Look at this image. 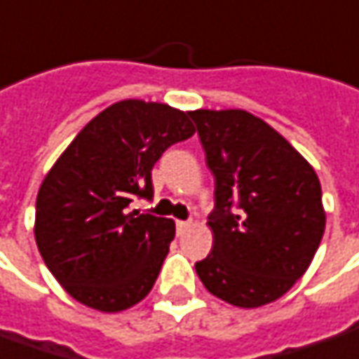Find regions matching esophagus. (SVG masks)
Masks as SVG:
<instances>
[{"label": "esophagus", "instance_id": "obj_1", "mask_svg": "<svg viewBox=\"0 0 359 359\" xmlns=\"http://www.w3.org/2000/svg\"><path fill=\"white\" fill-rule=\"evenodd\" d=\"M189 226H191V220H177V232L179 234H182Z\"/></svg>", "mask_w": 359, "mask_h": 359}]
</instances>
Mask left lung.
<instances>
[{
  "mask_svg": "<svg viewBox=\"0 0 359 359\" xmlns=\"http://www.w3.org/2000/svg\"><path fill=\"white\" fill-rule=\"evenodd\" d=\"M215 175L204 288L238 308L278 300L302 278L326 229L316 170L262 118L241 109L189 113Z\"/></svg>",
  "mask_w": 359,
  "mask_h": 359,
  "instance_id": "1",
  "label": "left lung"
}]
</instances>
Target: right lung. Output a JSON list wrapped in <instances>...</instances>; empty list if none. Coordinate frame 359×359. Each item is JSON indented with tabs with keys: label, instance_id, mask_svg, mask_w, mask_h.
Segmentation results:
<instances>
[{
	"label": "right lung",
	"instance_id": "right-lung-1",
	"mask_svg": "<svg viewBox=\"0 0 359 359\" xmlns=\"http://www.w3.org/2000/svg\"><path fill=\"white\" fill-rule=\"evenodd\" d=\"M192 135L189 113L118 101L89 121L47 172L35 203V242L49 272L77 302L121 312L151 292L175 222L129 204L151 201L155 163Z\"/></svg>",
	"mask_w": 359,
	"mask_h": 359
}]
</instances>
